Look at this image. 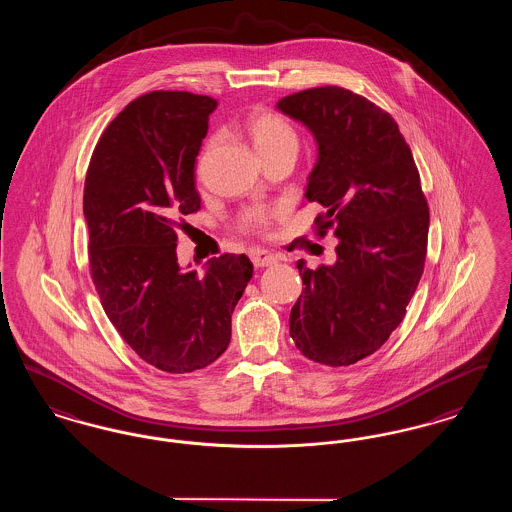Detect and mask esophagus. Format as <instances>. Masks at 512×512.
Listing matches in <instances>:
<instances>
[{"mask_svg":"<svg viewBox=\"0 0 512 512\" xmlns=\"http://www.w3.org/2000/svg\"><path fill=\"white\" fill-rule=\"evenodd\" d=\"M251 263L257 268L272 267L276 263V257L265 249H253L251 251Z\"/></svg>","mask_w":512,"mask_h":512,"instance_id":"1","label":"esophagus"}]
</instances>
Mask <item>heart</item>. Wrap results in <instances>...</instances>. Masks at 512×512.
Masks as SVG:
<instances>
[{
  "label": "heart",
  "instance_id": "b5f03b06",
  "mask_svg": "<svg viewBox=\"0 0 512 512\" xmlns=\"http://www.w3.org/2000/svg\"><path fill=\"white\" fill-rule=\"evenodd\" d=\"M244 126L251 144L261 157L288 149V147H297V134H295L292 124L284 117H280L278 113H272L267 109H257L247 115ZM278 215H280V211L274 207L257 205V207H251L244 211L240 224L247 230L263 232Z\"/></svg>",
  "mask_w": 512,
  "mask_h": 512
}]
</instances>
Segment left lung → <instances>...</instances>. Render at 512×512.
Segmentation results:
<instances>
[{
  "label": "left lung",
  "mask_w": 512,
  "mask_h": 512,
  "mask_svg": "<svg viewBox=\"0 0 512 512\" xmlns=\"http://www.w3.org/2000/svg\"><path fill=\"white\" fill-rule=\"evenodd\" d=\"M276 109L317 142L305 197L334 226L336 263L297 261L305 290L290 336L311 361L347 366L372 355L401 324L424 270L430 213L411 147L386 111L340 86L303 90Z\"/></svg>",
  "instance_id": "left-lung-1"
}]
</instances>
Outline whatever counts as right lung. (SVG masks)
<instances>
[{
  "label": "right lung",
  "mask_w": 512,
  "mask_h": 512,
  "mask_svg": "<svg viewBox=\"0 0 512 512\" xmlns=\"http://www.w3.org/2000/svg\"><path fill=\"white\" fill-rule=\"evenodd\" d=\"M217 99L149 92L99 138L84 182L90 272L105 315L147 365L171 374L217 361L253 265L226 253L203 272L176 257L178 219L201 205L194 165Z\"/></svg>",
  "instance_id": "add662e5"
}]
</instances>
